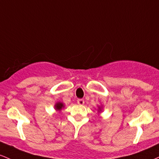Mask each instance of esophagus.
Segmentation results:
<instances>
[{"label":"esophagus","instance_id":"1","mask_svg":"<svg viewBox=\"0 0 159 159\" xmlns=\"http://www.w3.org/2000/svg\"><path fill=\"white\" fill-rule=\"evenodd\" d=\"M77 103L79 105H83V104H84V100L78 99L77 100Z\"/></svg>","mask_w":159,"mask_h":159}]
</instances>
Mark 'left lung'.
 I'll use <instances>...</instances> for the list:
<instances>
[{
    "mask_svg": "<svg viewBox=\"0 0 159 159\" xmlns=\"http://www.w3.org/2000/svg\"><path fill=\"white\" fill-rule=\"evenodd\" d=\"M102 110H103L102 106H98V113H101V112H102Z\"/></svg>",
    "mask_w": 159,
    "mask_h": 159,
    "instance_id": "left-lung-1",
    "label": "left lung"
}]
</instances>
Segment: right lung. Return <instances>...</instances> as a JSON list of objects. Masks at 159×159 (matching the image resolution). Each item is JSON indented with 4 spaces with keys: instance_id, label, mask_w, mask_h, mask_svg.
Returning <instances> with one entry per match:
<instances>
[{
    "instance_id": "right-lung-1",
    "label": "right lung",
    "mask_w": 159,
    "mask_h": 159,
    "mask_svg": "<svg viewBox=\"0 0 159 159\" xmlns=\"http://www.w3.org/2000/svg\"><path fill=\"white\" fill-rule=\"evenodd\" d=\"M54 107H55V110H56V111H59L60 112L61 110H62V109L65 107V104H64V103L61 102V101H58V102L56 103Z\"/></svg>"
}]
</instances>
